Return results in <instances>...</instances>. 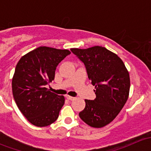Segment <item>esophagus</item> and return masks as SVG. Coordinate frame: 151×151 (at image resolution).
<instances>
[{"instance_id": "esophagus-1", "label": "esophagus", "mask_w": 151, "mask_h": 151, "mask_svg": "<svg viewBox=\"0 0 151 151\" xmlns=\"http://www.w3.org/2000/svg\"><path fill=\"white\" fill-rule=\"evenodd\" d=\"M66 98H67V99H68V100H70V101H73V100L74 99V97H72V96H68L67 95L66 96Z\"/></svg>"}]
</instances>
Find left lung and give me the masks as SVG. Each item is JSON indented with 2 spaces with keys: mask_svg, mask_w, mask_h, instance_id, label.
<instances>
[{
  "mask_svg": "<svg viewBox=\"0 0 151 151\" xmlns=\"http://www.w3.org/2000/svg\"><path fill=\"white\" fill-rule=\"evenodd\" d=\"M71 51L84 63L96 95L94 100H85V107L79 113L80 118L91 127H104L116 118L127 101L129 71L123 60L104 47L71 48Z\"/></svg>",
  "mask_w": 151,
  "mask_h": 151,
  "instance_id": "1",
  "label": "left lung"
}]
</instances>
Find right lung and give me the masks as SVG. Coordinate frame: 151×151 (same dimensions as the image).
<instances>
[{"label":"right lung","instance_id":"obj_1","mask_svg":"<svg viewBox=\"0 0 151 151\" xmlns=\"http://www.w3.org/2000/svg\"><path fill=\"white\" fill-rule=\"evenodd\" d=\"M70 53L68 50L39 47L18 61L12 93L19 109L31 124L45 127L58 118L64 96L52 93L45 85L54 80L56 67Z\"/></svg>","mask_w":151,"mask_h":151}]
</instances>
